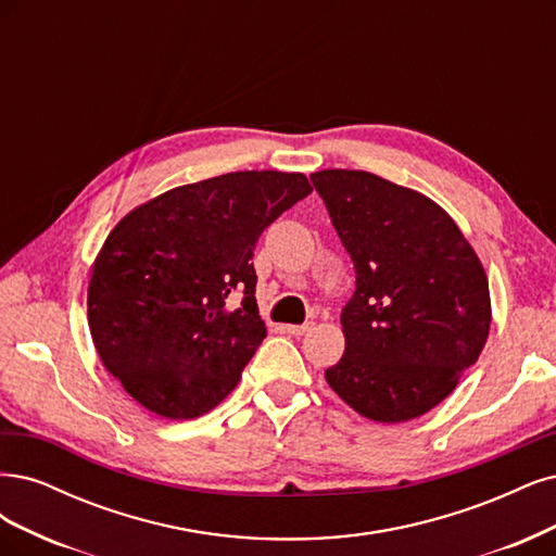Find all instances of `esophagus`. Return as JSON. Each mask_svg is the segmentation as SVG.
<instances>
[{
    "label": "esophagus",
    "mask_w": 556,
    "mask_h": 556,
    "mask_svg": "<svg viewBox=\"0 0 556 556\" xmlns=\"http://www.w3.org/2000/svg\"><path fill=\"white\" fill-rule=\"evenodd\" d=\"M309 330H312V324H302V326H286V332H289V334H295V337L307 334Z\"/></svg>",
    "instance_id": "1"
}]
</instances>
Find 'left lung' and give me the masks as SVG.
Returning <instances> with one entry per match:
<instances>
[{
    "instance_id": "1",
    "label": "left lung",
    "mask_w": 556,
    "mask_h": 556,
    "mask_svg": "<svg viewBox=\"0 0 556 556\" xmlns=\"http://www.w3.org/2000/svg\"><path fill=\"white\" fill-rule=\"evenodd\" d=\"M309 177L355 270L342 309L346 351L326 381L369 420L418 418L451 395L488 342L485 270L427 195L365 170Z\"/></svg>"
}]
</instances>
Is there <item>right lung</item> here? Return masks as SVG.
<instances>
[{
  "label": "right lung",
  "instance_id": "right-lung-1",
  "mask_svg": "<svg viewBox=\"0 0 556 556\" xmlns=\"http://www.w3.org/2000/svg\"><path fill=\"white\" fill-rule=\"evenodd\" d=\"M309 193L302 173H226L161 193L111 230L87 289L89 332L138 404L189 420L238 386L265 339L256 242ZM236 292L243 304L230 311Z\"/></svg>",
  "mask_w": 556,
  "mask_h": 556
}]
</instances>
